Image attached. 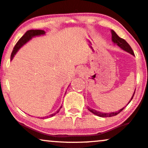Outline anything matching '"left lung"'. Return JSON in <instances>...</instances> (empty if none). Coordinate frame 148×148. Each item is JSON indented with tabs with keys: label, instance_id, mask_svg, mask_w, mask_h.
Returning a JSON list of instances; mask_svg holds the SVG:
<instances>
[{
	"label": "left lung",
	"instance_id": "obj_1",
	"mask_svg": "<svg viewBox=\"0 0 148 148\" xmlns=\"http://www.w3.org/2000/svg\"><path fill=\"white\" fill-rule=\"evenodd\" d=\"M112 40L113 42H114V44L117 45V46H119L120 48H121V49H123V50H125V51H126L127 53L131 54V55H132L133 56H134V53L133 50H132V49L131 47H130V45L128 44V43L127 42V41L125 39H122V38L119 37V36L117 35V34H116V33L114 32V30H112ZM135 91H136V89L134 90V94L132 95V98L130 99V100L129 102H128L127 105H128V104H129L130 102H131V100H132L134 95ZM126 106H125V107H123V108L120 109V110L117 111V112H110V113H102V112H98V111L95 110V109L90 108L89 107H88L87 109H88V111H89V112L93 113V114H95V115L100 116V117H112V116H114L117 115V114H119L120 112H122L123 109L125 108Z\"/></svg>",
	"mask_w": 148,
	"mask_h": 148
}]
</instances>
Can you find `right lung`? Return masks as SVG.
<instances>
[{
  "label": "right lung",
  "instance_id": "obj_1",
  "mask_svg": "<svg viewBox=\"0 0 148 148\" xmlns=\"http://www.w3.org/2000/svg\"><path fill=\"white\" fill-rule=\"evenodd\" d=\"M46 34V32H45L44 30H41V29H30V30L27 31V32H26L25 34H24V35L22 37L18 40V42L16 43V44L15 45L13 51H12V55H11V58H10L11 61L13 60L14 57L16 53L18 52V50L20 49V48H21V47L23 46V45H25L26 43L28 42L29 40L32 39V38L34 37V36L43 35V34ZM61 108H62V107H60V109H59L58 111H57V112L54 113V114H50V115L48 116L47 118L53 117V116H54L55 115V114H57V113L60 112ZM41 119H42V118H41ZM43 119H44V117H43Z\"/></svg>",
  "mask_w": 148,
  "mask_h": 148
}]
</instances>
